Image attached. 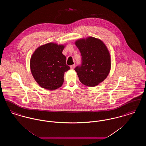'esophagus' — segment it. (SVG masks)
I'll return each mask as SVG.
<instances>
[{
  "label": "esophagus",
  "mask_w": 146,
  "mask_h": 146,
  "mask_svg": "<svg viewBox=\"0 0 146 146\" xmlns=\"http://www.w3.org/2000/svg\"><path fill=\"white\" fill-rule=\"evenodd\" d=\"M74 67H75V64H73V65H71V66H70V69H72V70L74 69Z\"/></svg>",
  "instance_id": "1"
}]
</instances>
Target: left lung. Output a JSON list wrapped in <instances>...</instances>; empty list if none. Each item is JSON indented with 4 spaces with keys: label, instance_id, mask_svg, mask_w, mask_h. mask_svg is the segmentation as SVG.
I'll return each mask as SVG.
<instances>
[{
    "label": "left lung",
    "instance_id": "obj_1",
    "mask_svg": "<svg viewBox=\"0 0 146 146\" xmlns=\"http://www.w3.org/2000/svg\"><path fill=\"white\" fill-rule=\"evenodd\" d=\"M75 44L82 56V64L75 71L84 85L94 87L103 82L111 68V57L107 46L92 36L76 40Z\"/></svg>",
    "mask_w": 146,
    "mask_h": 146
}]
</instances>
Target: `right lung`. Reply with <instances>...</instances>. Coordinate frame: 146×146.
Here are the masks:
<instances>
[{
    "label": "right lung",
    "mask_w": 146,
    "mask_h": 146,
    "mask_svg": "<svg viewBox=\"0 0 146 146\" xmlns=\"http://www.w3.org/2000/svg\"><path fill=\"white\" fill-rule=\"evenodd\" d=\"M65 45L49 42L39 46L31 56V71L42 88L54 90L62 85L64 73L70 69L62 54Z\"/></svg>",
    "instance_id": "obj_1"
}]
</instances>
